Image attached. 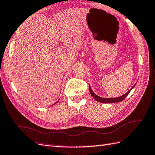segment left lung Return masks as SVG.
I'll use <instances>...</instances> for the list:
<instances>
[{
  "label": "left lung",
  "mask_w": 155,
  "mask_h": 155,
  "mask_svg": "<svg viewBox=\"0 0 155 155\" xmlns=\"http://www.w3.org/2000/svg\"><path fill=\"white\" fill-rule=\"evenodd\" d=\"M135 84L133 86V87L129 90V91L125 93V94L122 95L120 97H118V98H102V97L100 96H98V95H96L95 93L92 91V90L91 87V86L89 85V91H90V92H91V94L92 95V96L94 98L96 101H98L99 102H101V103H115V102H120L121 101H122V100H124L125 98H126L127 96L129 94V93L131 92V90L134 88L135 87Z\"/></svg>",
  "instance_id": "obj_1"
}]
</instances>
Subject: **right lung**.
I'll use <instances>...</instances> for the list:
<instances>
[{
  "instance_id": "right-lung-1",
  "label": "right lung",
  "mask_w": 155,
  "mask_h": 155,
  "mask_svg": "<svg viewBox=\"0 0 155 155\" xmlns=\"http://www.w3.org/2000/svg\"><path fill=\"white\" fill-rule=\"evenodd\" d=\"M58 101H59V100H58ZM58 101H57V102H58ZM57 102H56V103H57ZM56 103H55V104H56ZM54 104H53V105H54Z\"/></svg>"
}]
</instances>
